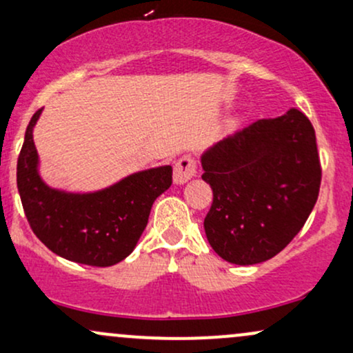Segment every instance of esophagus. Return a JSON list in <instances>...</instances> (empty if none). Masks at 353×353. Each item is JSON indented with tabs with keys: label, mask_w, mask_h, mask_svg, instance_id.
Wrapping results in <instances>:
<instances>
[{
	"label": "esophagus",
	"mask_w": 353,
	"mask_h": 353,
	"mask_svg": "<svg viewBox=\"0 0 353 353\" xmlns=\"http://www.w3.org/2000/svg\"><path fill=\"white\" fill-rule=\"evenodd\" d=\"M197 174V161L192 156L185 154L177 159V163L174 164V182L176 184H184L189 179H192Z\"/></svg>",
	"instance_id": "1"
}]
</instances>
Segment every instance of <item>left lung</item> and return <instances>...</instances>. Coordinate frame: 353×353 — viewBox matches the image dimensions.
I'll use <instances>...</instances> for the list:
<instances>
[{
	"mask_svg": "<svg viewBox=\"0 0 353 353\" xmlns=\"http://www.w3.org/2000/svg\"><path fill=\"white\" fill-rule=\"evenodd\" d=\"M212 189L209 244L239 265L272 259L290 244L317 202L322 165L314 125L299 109L259 119L202 156Z\"/></svg>",
	"mask_w": 353,
	"mask_h": 353,
	"instance_id": "obj_1",
	"label": "left lung"
}]
</instances>
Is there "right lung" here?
I'll list each match as a JSON object with an SVG mask.
<instances>
[{
  "instance_id": "obj_1",
  "label": "right lung",
  "mask_w": 353,
  "mask_h": 353,
  "mask_svg": "<svg viewBox=\"0 0 353 353\" xmlns=\"http://www.w3.org/2000/svg\"><path fill=\"white\" fill-rule=\"evenodd\" d=\"M34 112L18 156L16 182L30 228L48 249L68 261L109 267L132 252L148 225L157 196L172 184V168L132 174L94 194H66L50 189L38 174L33 128Z\"/></svg>"
}]
</instances>
